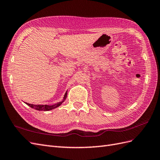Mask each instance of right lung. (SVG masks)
Listing matches in <instances>:
<instances>
[{
	"mask_svg": "<svg viewBox=\"0 0 160 160\" xmlns=\"http://www.w3.org/2000/svg\"><path fill=\"white\" fill-rule=\"evenodd\" d=\"M67 93L65 94V96H64V99H65L67 98ZM64 101H61V102H59L57 104H55L53 105H32V104H30V103H26L27 105H28V106H30L31 108L35 109H37V110H38V111H49V110H51V109H55L57 107H59V106L61 105V104Z\"/></svg>",
	"mask_w": 160,
	"mask_h": 160,
	"instance_id": "right-lung-1",
	"label": "right lung"
}]
</instances>
